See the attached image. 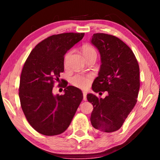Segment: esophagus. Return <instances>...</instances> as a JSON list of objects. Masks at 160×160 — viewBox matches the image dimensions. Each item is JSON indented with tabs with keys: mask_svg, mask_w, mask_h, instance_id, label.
Returning <instances> with one entry per match:
<instances>
[{
	"mask_svg": "<svg viewBox=\"0 0 160 160\" xmlns=\"http://www.w3.org/2000/svg\"><path fill=\"white\" fill-rule=\"evenodd\" d=\"M83 100L86 101L87 100V92L83 91Z\"/></svg>",
	"mask_w": 160,
	"mask_h": 160,
	"instance_id": "obj_1",
	"label": "esophagus"
}]
</instances>
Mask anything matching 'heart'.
<instances>
[{
	"mask_svg": "<svg viewBox=\"0 0 160 160\" xmlns=\"http://www.w3.org/2000/svg\"><path fill=\"white\" fill-rule=\"evenodd\" d=\"M82 53L84 54V58H87L91 56H97V51L93 47L90 45L86 44L82 47ZM71 52H67L64 57V65L66 66L68 64V61L71 55ZM92 80V76L90 75H82V74H76L71 78V84L78 88L86 89L90 86Z\"/></svg>",
	"mask_w": 160,
	"mask_h": 160,
	"instance_id": "heart-1",
	"label": "heart"
}]
</instances>
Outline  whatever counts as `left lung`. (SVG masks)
<instances>
[{"instance_id":"obj_1","label":"left lung","mask_w":160,"mask_h":160,"mask_svg":"<svg viewBox=\"0 0 160 160\" xmlns=\"http://www.w3.org/2000/svg\"><path fill=\"white\" fill-rule=\"evenodd\" d=\"M91 43L99 50L101 66L92 84L93 91L108 92L106 98L87 95L93 105L91 123L103 132L119 130L137 102L140 88L139 65L134 53L112 35L95 33Z\"/></svg>"}]
</instances>
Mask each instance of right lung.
Instances as JSON below:
<instances>
[{
  "label": "right lung",
  "instance_id": "obj_1",
  "mask_svg": "<svg viewBox=\"0 0 160 160\" xmlns=\"http://www.w3.org/2000/svg\"><path fill=\"white\" fill-rule=\"evenodd\" d=\"M84 36V32L52 35L38 43L25 61L19 100L28 122L41 134L52 136L65 132L83 99L82 92L66 82L62 85L64 95H54L52 89L64 71L65 54Z\"/></svg>",
  "mask_w": 160,
  "mask_h": 160
}]
</instances>
